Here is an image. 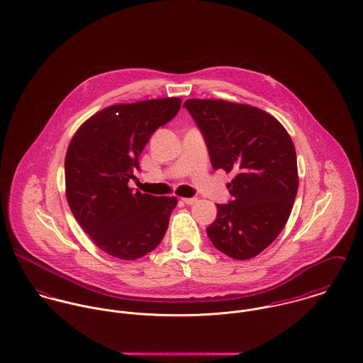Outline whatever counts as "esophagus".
<instances>
[{"instance_id":"esophagus-1","label":"esophagus","mask_w":363,"mask_h":363,"mask_svg":"<svg viewBox=\"0 0 363 363\" xmlns=\"http://www.w3.org/2000/svg\"><path fill=\"white\" fill-rule=\"evenodd\" d=\"M183 200V203H186L187 206H193V204H196L197 203V199H182Z\"/></svg>"}]
</instances>
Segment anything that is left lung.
Masks as SVG:
<instances>
[{"instance_id":"1","label":"left lung","mask_w":363,"mask_h":363,"mask_svg":"<svg viewBox=\"0 0 363 363\" xmlns=\"http://www.w3.org/2000/svg\"><path fill=\"white\" fill-rule=\"evenodd\" d=\"M212 167L235 173L233 197L216 204L207 228L212 245L235 259L256 257L281 233L298 194L296 152L291 135L269 113L222 99H187Z\"/></svg>"}]
</instances>
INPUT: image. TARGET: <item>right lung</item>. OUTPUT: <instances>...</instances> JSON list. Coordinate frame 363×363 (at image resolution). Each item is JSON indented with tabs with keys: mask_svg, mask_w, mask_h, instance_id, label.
<instances>
[{
	"mask_svg": "<svg viewBox=\"0 0 363 363\" xmlns=\"http://www.w3.org/2000/svg\"><path fill=\"white\" fill-rule=\"evenodd\" d=\"M182 99L113 104L89 117L65 155V196L72 215L104 253L137 259L162 242L176 197L128 187L140 155L156 130L179 111Z\"/></svg>",
	"mask_w": 363,
	"mask_h": 363,
	"instance_id": "1",
	"label": "right lung"
}]
</instances>
